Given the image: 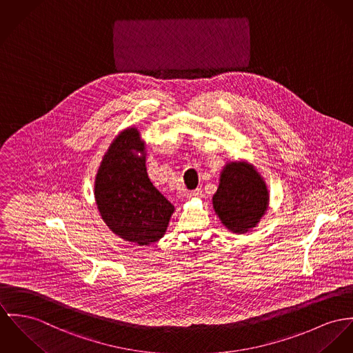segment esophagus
Returning <instances> with one entry per match:
<instances>
[{"label": "esophagus", "instance_id": "34e87169", "mask_svg": "<svg viewBox=\"0 0 353 353\" xmlns=\"http://www.w3.org/2000/svg\"><path fill=\"white\" fill-rule=\"evenodd\" d=\"M201 194V190L200 188H197V190H190V193H188V197H197V196H200Z\"/></svg>", "mask_w": 353, "mask_h": 353}]
</instances>
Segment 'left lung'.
Here are the masks:
<instances>
[{
    "label": "left lung",
    "instance_id": "obj_1",
    "mask_svg": "<svg viewBox=\"0 0 353 353\" xmlns=\"http://www.w3.org/2000/svg\"><path fill=\"white\" fill-rule=\"evenodd\" d=\"M214 208L221 223L235 234L255 227L268 208V190L261 176L245 163L225 165Z\"/></svg>",
    "mask_w": 353,
    "mask_h": 353
}]
</instances>
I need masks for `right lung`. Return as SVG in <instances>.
Segmentation results:
<instances>
[{
	"label": "right lung",
	"instance_id": "right-lung-1",
	"mask_svg": "<svg viewBox=\"0 0 353 353\" xmlns=\"http://www.w3.org/2000/svg\"><path fill=\"white\" fill-rule=\"evenodd\" d=\"M143 142L137 129L123 130L110 145L95 180L98 210L110 230L139 245L157 242L174 207L148 177Z\"/></svg>",
	"mask_w": 353,
	"mask_h": 353
}]
</instances>
